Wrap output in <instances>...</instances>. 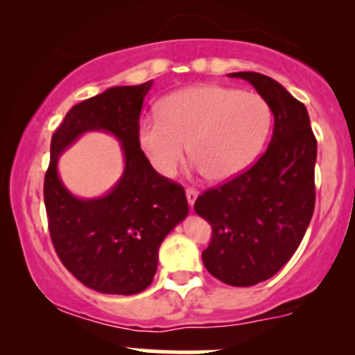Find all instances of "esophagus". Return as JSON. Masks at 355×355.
I'll list each match as a JSON object with an SVG mask.
<instances>
[{
	"label": "esophagus",
	"mask_w": 355,
	"mask_h": 355,
	"mask_svg": "<svg viewBox=\"0 0 355 355\" xmlns=\"http://www.w3.org/2000/svg\"><path fill=\"white\" fill-rule=\"evenodd\" d=\"M185 195H187V202H189V205L193 207V203H195V200H197V197H198V191L195 190V189H187Z\"/></svg>",
	"instance_id": "1"
}]
</instances>
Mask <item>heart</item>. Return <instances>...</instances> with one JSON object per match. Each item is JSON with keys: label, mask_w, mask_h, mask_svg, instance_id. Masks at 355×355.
Returning a JSON list of instances; mask_svg holds the SVG:
<instances>
[{"label": "heart", "mask_w": 355, "mask_h": 355, "mask_svg": "<svg viewBox=\"0 0 355 355\" xmlns=\"http://www.w3.org/2000/svg\"><path fill=\"white\" fill-rule=\"evenodd\" d=\"M270 128L272 108L262 95L207 83L165 96L158 116L138 125V144L164 177L177 173L190 145L197 168L225 182L254 164Z\"/></svg>", "instance_id": "b5f03b06"}]
</instances>
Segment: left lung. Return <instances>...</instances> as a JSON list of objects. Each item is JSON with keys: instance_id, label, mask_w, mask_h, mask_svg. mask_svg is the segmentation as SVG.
<instances>
[{"instance_id": "8db88e82", "label": "left lung", "mask_w": 355, "mask_h": 355, "mask_svg": "<svg viewBox=\"0 0 355 355\" xmlns=\"http://www.w3.org/2000/svg\"><path fill=\"white\" fill-rule=\"evenodd\" d=\"M268 101L274 133L254 166L203 191L193 209L211 225L202 252L215 279L250 287L270 279L302 242L315 205L317 140L307 108L279 81L255 71L230 73Z\"/></svg>"}]
</instances>
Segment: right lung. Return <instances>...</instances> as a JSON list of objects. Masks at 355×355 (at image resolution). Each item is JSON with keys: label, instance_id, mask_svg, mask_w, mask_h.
<instances>
[{"label": "right lung", "instance_id": "1", "mask_svg": "<svg viewBox=\"0 0 355 355\" xmlns=\"http://www.w3.org/2000/svg\"><path fill=\"white\" fill-rule=\"evenodd\" d=\"M152 85L113 87L81 101L51 137L43 189L51 242L63 266L101 294L145 291L162 242L189 215L183 187L155 172L138 144V118ZM87 131L112 132L125 158L121 180L98 199L75 198L58 175L59 155Z\"/></svg>", "mask_w": 355, "mask_h": 355}]
</instances>
